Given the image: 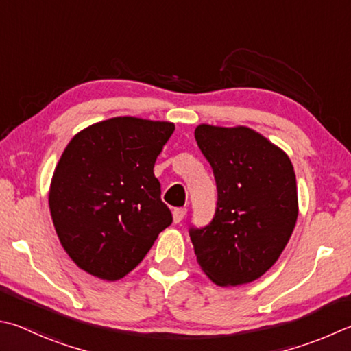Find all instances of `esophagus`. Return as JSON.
I'll return each instance as SVG.
<instances>
[{
	"instance_id": "esophagus-1",
	"label": "esophagus",
	"mask_w": 351,
	"mask_h": 351,
	"mask_svg": "<svg viewBox=\"0 0 351 351\" xmlns=\"http://www.w3.org/2000/svg\"><path fill=\"white\" fill-rule=\"evenodd\" d=\"M186 215H187V208H184V207L175 208L173 210V222H175V224H178V222H181Z\"/></svg>"
}]
</instances>
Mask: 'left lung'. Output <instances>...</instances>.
Here are the masks:
<instances>
[{"mask_svg": "<svg viewBox=\"0 0 351 351\" xmlns=\"http://www.w3.org/2000/svg\"><path fill=\"white\" fill-rule=\"evenodd\" d=\"M195 138L218 189L212 222L189 232L196 261L216 285L248 284L276 263L295 228L293 164L284 150L244 125L201 124Z\"/></svg>", "mask_w": 351, "mask_h": 351, "instance_id": "obj_1", "label": "left lung"}]
</instances>
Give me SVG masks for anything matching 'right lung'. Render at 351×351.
I'll use <instances>...</instances> for the list:
<instances>
[{
    "label": "right lung",
    "mask_w": 351,
    "mask_h": 351,
    "mask_svg": "<svg viewBox=\"0 0 351 351\" xmlns=\"http://www.w3.org/2000/svg\"><path fill=\"white\" fill-rule=\"evenodd\" d=\"M173 123L117 117L70 139L56 164L49 207L56 234L81 270L118 281L171 224L154 167Z\"/></svg>",
    "instance_id": "right-lung-1"
}]
</instances>
